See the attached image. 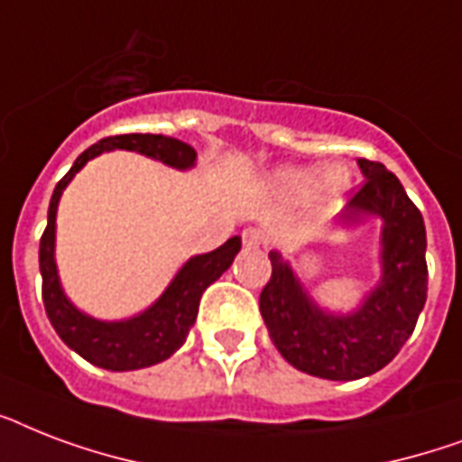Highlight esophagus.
Returning a JSON list of instances; mask_svg holds the SVG:
<instances>
[{
	"label": "esophagus",
	"instance_id": "obj_1",
	"mask_svg": "<svg viewBox=\"0 0 462 462\" xmlns=\"http://www.w3.org/2000/svg\"><path fill=\"white\" fill-rule=\"evenodd\" d=\"M242 242H245L246 246H261L266 245V235H263V230H259V227H246V230L242 232Z\"/></svg>",
	"mask_w": 462,
	"mask_h": 462
}]
</instances>
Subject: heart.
<instances>
[{
	"label": "heart",
	"mask_w": 462,
	"mask_h": 462,
	"mask_svg": "<svg viewBox=\"0 0 462 462\" xmlns=\"http://www.w3.org/2000/svg\"><path fill=\"white\" fill-rule=\"evenodd\" d=\"M278 184L290 196H309L316 189H321L328 196L343 194L350 187V174L345 167H295L278 174Z\"/></svg>",
	"instance_id": "heart-1"
}]
</instances>
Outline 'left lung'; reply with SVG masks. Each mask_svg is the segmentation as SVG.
<instances>
[{
	"instance_id": "1",
	"label": "left lung",
	"mask_w": 462,
	"mask_h": 462,
	"mask_svg": "<svg viewBox=\"0 0 462 462\" xmlns=\"http://www.w3.org/2000/svg\"><path fill=\"white\" fill-rule=\"evenodd\" d=\"M365 184L340 216L352 225L366 216L383 220L381 281L352 314H328L307 295L288 261L268 254L273 273L259 307L271 340L290 365L330 381H355L379 372L401 352L427 302V232L422 213L401 180L374 160L359 158Z\"/></svg>"
}]
</instances>
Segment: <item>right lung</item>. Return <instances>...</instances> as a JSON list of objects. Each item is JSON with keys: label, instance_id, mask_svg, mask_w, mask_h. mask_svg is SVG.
Returning a JSON list of instances; mask_svg holds the SVG:
<instances>
[{"label": "right lung", "instance_id": "1", "mask_svg": "<svg viewBox=\"0 0 462 462\" xmlns=\"http://www.w3.org/2000/svg\"><path fill=\"white\" fill-rule=\"evenodd\" d=\"M115 148L136 151L177 170H189L196 162L194 148L162 134H119V136L100 139L96 146L83 151L71 170L57 181L52 199H50L47 227L40 237V273H42V302H45L47 319L57 330V336L83 359H88L90 365L103 366L110 372H132V369L158 365L184 345L189 328L194 326L196 314H199L203 290L232 266V261L242 249V239L232 237L223 246H217L216 252L191 256L167 285L165 292L160 295L158 302L134 319L97 321L93 316L79 311L64 295L60 275H57V263H54L57 203L69 181L74 180V174L88 160Z\"/></svg>", "mask_w": 462, "mask_h": 462}]
</instances>
